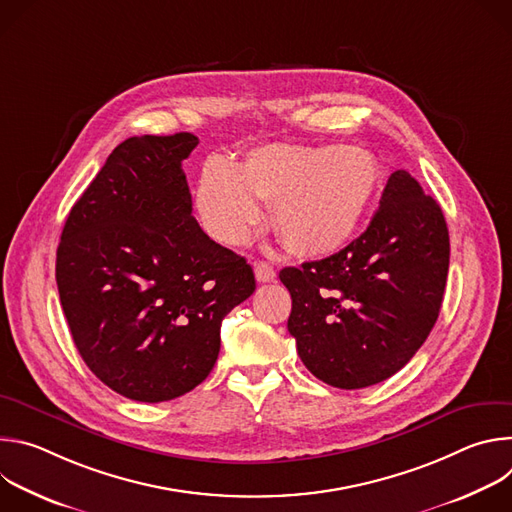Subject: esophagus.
<instances>
[{"instance_id":"1","label":"esophagus","mask_w":512,"mask_h":512,"mask_svg":"<svg viewBox=\"0 0 512 512\" xmlns=\"http://www.w3.org/2000/svg\"><path fill=\"white\" fill-rule=\"evenodd\" d=\"M253 267H255V277H257V281L267 283V281H273V279H275V269H273L269 263L257 261Z\"/></svg>"}]
</instances>
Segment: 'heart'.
Wrapping results in <instances>:
<instances>
[{"instance_id": "heart-1", "label": "heart", "mask_w": 512, "mask_h": 512, "mask_svg": "<svg viewBox=\"0 0 512 512\" xmlns=\"http://www.w3.org/2000/svg\"><path fill=\"white\" fill-rule=\"evenodd\" d=\"M381 184L377 158L344 145H263L237 168L204 162L196 184L202 229L235 247L261 223L259 202L273 206V229L287 251L320 259L344 249L367 216Z\"/></svg>"}]
</instances>
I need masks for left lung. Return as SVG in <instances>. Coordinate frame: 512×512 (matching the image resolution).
Masks as SVG:
<instances>
[{
  "label": "left lung",
  "instance_id": "left-lung-1",
  "mask_svg": "<svg viewBox=\"0 0 512 512\" xmlns=\"http://www.w3.org/2000/svg\"><path fill=\"white\" fill-rule=\"evenodd\" d=\"M450 267L444 212L405 170L389 176L371 225L342 251L283 267L289 334L326 385H377L413 358L440 316Z\"/></svg>",
  "mask_w": 512,
  "mask_h": 512
}]
</instances>
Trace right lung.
I'll list each match as a JSON object with an SVG mask.
<instances>
[{"label":"right lung","mask_w":512,"mask_h":512,"mask_svg":"<svg viewBox=\"0 0 512 512\" xmlns=\"http://www.w3.org/2000/svg\"><path fill=\"white\" fill-rule=\"evenodd\" d=\"M192 133L129 137L70 208L56 251L60 304L93 375L141 403L200 385L223 318L255 291L245 257L192 216Z\"/></svg>","instance_id":"add662e5"}]
</instances>
